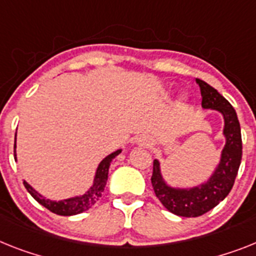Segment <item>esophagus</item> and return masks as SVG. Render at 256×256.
Masks as SVG:
<instances>
[{
    "label": "esophagus",
    "mask_w": 256,
    "mask_h": 256,
    "mask_svg": "<svg viewBox=\"0 0 256 256\" xmlns=\"http://www.w3.org/2000/svg\"><path fill=\"white\" fill-rule=\"evenodd\" d=\"M150 143H151V140H150L148 136H139V138L136 139V144H138L139 147H147V146H150Z\"/></svg>",
    "instance_id": "esophagus-1"
}]
</instances>
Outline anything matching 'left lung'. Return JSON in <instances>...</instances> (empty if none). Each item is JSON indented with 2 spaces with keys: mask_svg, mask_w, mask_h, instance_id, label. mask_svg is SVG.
I'll use <instances>...</instances> for the list:
<instances>
[{
  "mask_svg": "<svg viewBox=\"0 0 256 256\" xmlns=\"http://www.w3.org/2000/svg\"><path fill=\"white\" fill-rule=\"evenodd\" d=\"M196 83L200 87L202 106L218 110L224 117L222 134L225 136V146L218 165L207 181L188 188H173L166 184L161 174L158 160H154L151 177L154 194L162 206L172 214L184 218L202 216L224 200L233 188L242 160L241 126L237 113L230 102L214 87L200 79H196Z\"/></svg>",
  "mask_w": 256,
  "mask_h": 256,
  "instance_id": "1",
  "label": "left lung"
}]
</instances>
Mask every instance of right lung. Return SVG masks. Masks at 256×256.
I'll list each match as a JSON object with an SVG mask.
<instances>
[{"mask_svg":"<svg viewBox=\"0 0 256 256\" xmlns=\"http://www.w3.org/2000/svg\"><path fill=\"white\" fill-rule=\"evenodd\" d=\"M15 140H16V134H15ZM122 150H117L113 154H108L104 160L98 164V169H96V174L94 178V184L87 191L86 194L79 195V196L68 198V199H64V200H50V199H46V198L42 196V194H38L35 188H32L31 184H28V182L23 181L24 184V188H27L30 194L32 195V198L35 199L36 202H38L40 204L44 206L45 208H48L49 211L53 212L56 214H61V216H72V214H78L82 212L87 211L92 206L95 204L96 202L102 198V191L105 188V184L108 181V172L109 166H110L112 160L121 154ZM14 156L15 160H16V154H15V146H14Z\"/></svg>","mask_w":256,"mask_h":256,"instance_id":"right-lung-1","label":"right lung"}]
</instances>
